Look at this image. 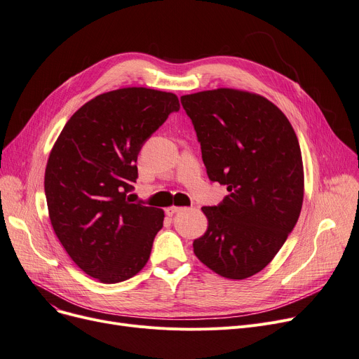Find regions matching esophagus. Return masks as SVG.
<instances>
[{"instance_id": "esophagus-1", "label": "esophagus", "mask_w": 359, "mask_h": 359, "mask_svg": "<svg viewBox=\"0 0 359 359\" xmlns=\"http://www.w3.org/2000/svg\"><path fill=\"white\" fill-rule=\"evenodd\" d=\"M183 208H179V206H170V208H167L165 210V214L168 215V217H172V215H175L176 212H179V211H182Z\"/></svg>"}]
</instances>
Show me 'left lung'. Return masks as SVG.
Listing matches in <instances>:
<instances>
[{
	"label": "left lung",
	"instance_id": "left-lung-1",
	"mask_svg": "<svg viewBox=\"0 0 359 359\" xmlns=\"http://www.w3.org/2000/svg\"><path fill=\"white\" fill-rule=\"evenodd\" d=\"M192 119L206 173L227 186L218 206H203L196 257L227 279L266 268L295 227L304 199V167L292 125L260 94L205 90L180 97Z\"/></svg>",
	"mask_w": 359,
	"mask_h": 359
}]
</instances>
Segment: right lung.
<instances>
[{
    "label": "right lung",
    "mask_w": 359,
    "mask_h": 359,
    "mask_svg": "<svg viewBox=\"0 0 359 359\" xmlns=\"http://www.w3.org/2000/svg\"><path fill=\"white\" fill-rule=\"evenodd\" d=\"M180 103L176 94L125 87L83 104L55 141L45 170L50 224L68 256L103 284L137 275L149 259L164 211L130 203L137 158Z\"/></svg>",
    "instance_id": "1"
}]
</instances>
